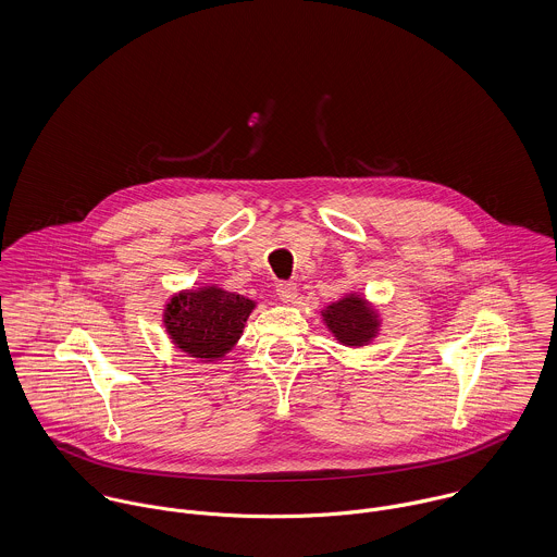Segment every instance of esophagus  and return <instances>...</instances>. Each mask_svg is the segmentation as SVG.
<instances>
[{
  "instance_id": "34e87169",
  "label": "esophagus",
  "mask_w": 557,
  "mask_h": 557,
  "mask_svg": "<svg viewBox=\"0 0 557 557\" xmlns=\"http://www.w3.org/2000/svg\"><path fill=\"white\" fill-rule=\"evenodd\" d=\"M276 296L281 298V302L292 305V302H296V298H298V285L292 283V281H283V283L276 285Z\"/></svg>"
}]
</instances>
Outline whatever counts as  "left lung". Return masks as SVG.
I'll return each instance as SVG.
<instances>
[{
	"label": "left lung",
	"instance_id": "8db88e82",
	"mask_svg": "<svg viewBox=\"0 0 557 557\" xmlns=\"http://www.w3.org/2000/svg\"><path fill=\"white\" fill-rule=\"evenodd\" d=\"M321 321L341 345L354 349L371 345L382 330L380 311L360 292L345 294L341 300L323 307Z\"/></svg>",
	"mask_w": 557,
	"mask_h": 557
}]
</instances>
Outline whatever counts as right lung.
I'll use <instances>...</instances> for the list:
<instances>
[{
    "label": "right lung",
    "mask_w": 557,
    "mask_h": 557,
    "mask_svg": "<svg viewBox=\"0 0 557 557\" xmlns=\"http://www.w3.org/2000/svg\"><path fill=\"white\" fill-rule=\"evenodd\" d=\"M255 307V300L219 285L190 287L164 302L162 325L180 351L201 362H214L236 347Z\"/></svg>",
    "instance_id": "1"
}]
</instances>
